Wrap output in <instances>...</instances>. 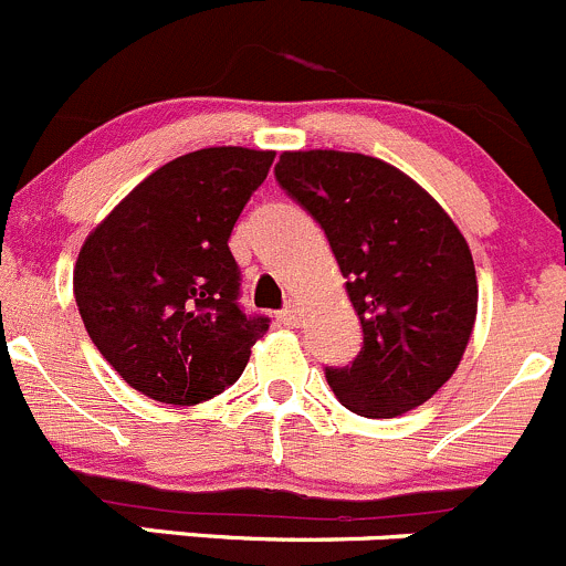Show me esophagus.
I'll return each mask as SVG.
<instances>
[{
  "instance_id": "obj_1",
  "label": "esophagus",
  "mask_w": 566,
  "mask_h": 566,
  "mask_svg": "<svg viewBox=\"0 0 566 566\" xmlns=\"http://www.w3.org/2000/svg\"><path fill=\"white\" fill-rule=\"evenodd\" d=\"M277 322L285 324V327H296V324L302 322V311L296 305H289L283 307L281 313H277Z\"/></svg>"
}]
</instances>
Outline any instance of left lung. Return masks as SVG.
I'll use <instances>...</instances> for the list:
<instances>
[{
    "instance_id": "1",
    "label": "left lung",
    "mask_w": 566,
    "mask_h": 566,
    "mask_svg": "<svg viewBox=\"0 0 566 566\" xmlns=\"http://www.w3.org/2000/svg\"><path fill=\"white\" fill-rule=\"evenodd\" d=\"M281 187L324 228L363 327L352 366L327 368L346 410L396 418L460 366L479 307L471 248L399 167L349 150H285Z\"/></svg>"
}]
</instances>
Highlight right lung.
Segmentation results:
<instances>
[{
  "mask_svg": "<svg viewBox=\"0 0 566 566\" xmlns=\"http://www.w3.org/2000/svg\"><path fill=\"white\" fill-rule=\"evenodd\" d=\"M275 150L200 148L139 181L85 239L74 296L112 368L161 405H200L242 377L266 318L239 307L228 239Z\"/></svg>",
  "mask_w": 566,
  "mask_h": 566,
  "instance_id": "obj_1",
  "label": "right lung"
}]
</instances>
